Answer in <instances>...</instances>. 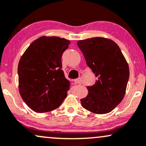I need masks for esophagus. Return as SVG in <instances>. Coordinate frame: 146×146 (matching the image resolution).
<instances>
[{"label": "esophagus", "instance_id": "34e87169", "mask_svg": "<svg viewBox=\"0 0 146 146\" xmlns=\"http://www.w3.org/2000/svg\"><path fill=\"white\" fill-rule=\"evenodd\" d=\"M74 82L75 84H82V79H81L80 78H78V79H75V80H74Z\"/></svg>", "mask_w": 146, "mask_h": 146}]
</instances>
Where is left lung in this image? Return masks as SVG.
<instances>
[{
    "mask_svg": "<svg viewBox=\"0 0 146 146\" xmlns=\"http://www.w3.org/2000/svg\"><path fill=\"white\" fill-rule=\"evenodd\" d=\"M78 45L87 65L98 78L95 84L87 87L88 94L81 99L82 107L94 113H108L125 94L129 78L128 63L118 45L109 38L80 40Z\"/></svg>",
    "mask_w": 146,
    "mask_h": 146,
    "instance_id": "1",
    "label": "left lung"
}]
</instances>
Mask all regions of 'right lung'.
<instances>
[{
	"label": "right lung",
	"mask_w": 146,
	"mask_h": 146,
	"mask_svg": "<svg viewBox=\"0 0 146 146\" xmlns=\"http://www.w3.org/2000/svg\"><path fill=\"white\" fill-rule=\"evenodd\" d=\"M69 44L64 38L41 36L21 57L17 68L19 91L34 111L56 110L67 96L70 82L62 70L61 58Z\"/></svg>",
	"instance_id": "add662e5"
}]
</instances>
